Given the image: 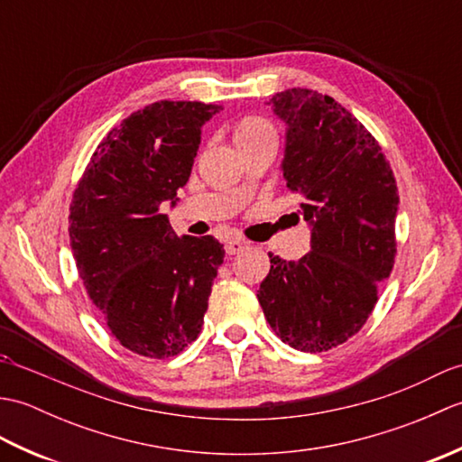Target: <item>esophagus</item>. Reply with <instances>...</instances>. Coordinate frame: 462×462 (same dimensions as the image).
Returning <instances> with one entry per match:
<instances>
[{
    "label": "esophagus",
    "mask_w": 462,
    "mask_h": 462,
    "mask_svg": "<svg viewBox=\"0 0 462 462\" xmlns=\"http://www.w3.org/2000/svg\"><path fill=\"white\" fill-rule=\"evenodd\" d=\"M244 248H246V242H242V240H228V242H226V254H228V256H234V254L242 252Z\"/></svg>",
    "instance_id": "esophagus-1"
}]
</instances>
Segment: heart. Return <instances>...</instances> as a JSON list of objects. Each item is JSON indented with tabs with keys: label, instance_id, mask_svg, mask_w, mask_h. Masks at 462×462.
Returning <instances> with one entry per match:
<instances>
[{
	"label": "heart",
	"instance_id": "obj_1",
	"mask_svg": "<svg viewBox=\"0 0 462 462\" xmlns=\"http://www.w3.org/2000/svg\"><path fill=\"white\" fill-rule=\"evenodd\" d=\"M273 136H276L273 125L258 115L244 116V119H240L236 126H234V143H236V146L254 144L262 141H273Z\"/></svg>",
	"mask_w": 462,
	"mask_h": 462
}]
</instances>
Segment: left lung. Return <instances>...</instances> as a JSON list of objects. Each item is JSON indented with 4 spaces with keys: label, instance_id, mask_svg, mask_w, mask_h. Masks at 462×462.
Segmentation results:
<instances>
[{
    "label": "left lung",
    "instance_id": "left-lung-1",
    "mask_svg": "<svg viewBox=\"0 0 462 462\" xmlns=\"http://www.w3.org/2000/svg\"><path fill=\"white\" fill-rule=\"evenodd\" d=\"M288 123L283 179L303 196L311 250L298 262L270 252L258 301L290 347L321 353L365 326L395 263V174L375 136L331 97L288 89L270 99Z\"/></svg>",
    "mask_w": 462,
    "mask_h": 462
}]
</instances>
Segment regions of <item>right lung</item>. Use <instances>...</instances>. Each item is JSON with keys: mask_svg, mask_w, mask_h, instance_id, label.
Masks as SVG:
<instances>
[{"mask_svg": "<svg viewBox=\"0 0 462 462\" xmlns=\"http://www.w3.org/2000/svg\"><path fill=\"white\" fill-rule=\"evenodd\" d=\"M222 105L159 101L97 146L69 206L73 258L111 336L136 356L174 357L199 337L224 246L180 236L162 204L189 182L200 129Z\"/></svg>", "mask_w": 462, "mask_h": 462, "instance_id": "obj_1", "label": "right lung"}]
</instances>
